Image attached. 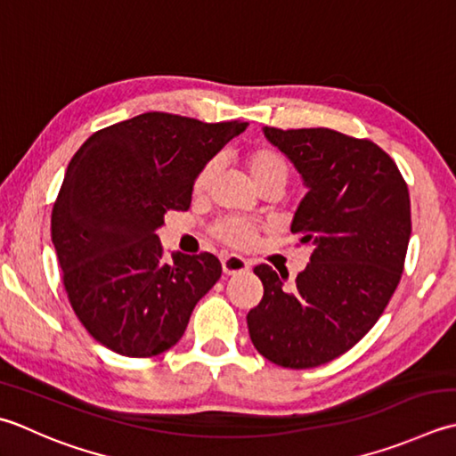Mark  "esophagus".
Returning <instances> with one entry per match:
<instances>
[{"mask_svg": "<svg viewBox=\"0 0 456 456\" xmlns=\"http://www.w3.org/2000/svg\"><path fill=\"white\" fill-rule=\"evenodd\" d=\"M221 266H223V273L231 276V274H240V273L248 271L251 269V263L239 255H227L221 258Z\"/></svg>", "mask_w": 456, "mask_h": 456, "instance_id": "1", "label": "esophagus"}]
</instances>
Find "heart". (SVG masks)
<instances>
[{
  "label": "heart",
  "instance_id": "obj_1",
  "mask_svg": "<svg viewBox=\"0 0 456 456\" xmlns=\"http://www.w3.org/2000/svg\"><path fill=\"white\" fill-rule=\"evenodd\" d=\"M245 164L248 169V175L256 187H265V185H276V187H284L289 180V164L279 151L271 150V148H256L253 151H248L245 158ZM217 172V162L211 159V162L205 164L198 177L193 182V191L195 193H203L208 190L213 177H216ZM216 233L221 240H225L227 245L233 247H248L253 245L255 240V229L248 225V223L243 221H223L217 225Z\"/></svg>",
  "mask_w": 456,
  "mask_h": 456
}]
</instances>
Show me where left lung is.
<instances>
[{
    "label": "left lung",
    "mask_w": 456,
    "mask_h": 456,
    "mask_svg": "<svg viewBox=\"0 0 456 456\" xmlns=\"http://www.w3.org/2000/svg\"><path fill=\"white\" fill-rule=\"evenodd\" d=\"M263 134L306 187L290 231L308 245L310 263L292 287L289 274L255 266L265 294L248 310V334L269 362L316 368L358 344L397 289L411 237L407 183L370 140L330 128Z\"/></svg>",
    "instance_id": "1"
}]
</instances>
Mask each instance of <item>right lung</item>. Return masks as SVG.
<instances>
[{
  "label": "right lung",
  "mask_w": 456,
  "mask_h": 456,
  "mask_svg": "<svg viewBox=\"0 0 456 456\" xmlns=\"http://www.w3.org/2000/svg\"><path fill=\"white\" fill-rule=\"evenodd\" d=\"M248 126L146 112L93 134L69 162L51 216L70 306L96 342L150 358L180 342L221 276L211 253H172L156 229L190 209L200 169Z\"/></svg>",
  "instance_id": "obj_1"
}]
</instances>
